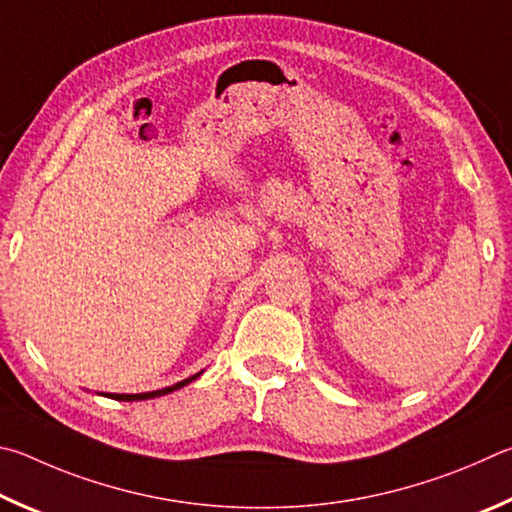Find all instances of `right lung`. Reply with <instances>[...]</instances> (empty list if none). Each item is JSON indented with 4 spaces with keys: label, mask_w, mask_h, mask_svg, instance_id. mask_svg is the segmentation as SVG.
I'll use <instances>...</instances> for the list:
<instances>
[{
    "label": "right lung",
    "mask_w": 512,
    "mask_h": 512,
    "mask_svg": "<svg viewBox=\"0 0 512 512\" xmlns=\"http://www.w3.org/2000/svg\"><path fill=\"white\" fill-rule=\"evenodd\" d=\"M200 375V373H197ZM197 375H191V378H186V380H182V382H177V384H173V387H166V389H159V391H148V393H110V398H114V400H123V402H132V400H148V398H159V396H166V393H170V391H175V389H182L184 384H188V382H193Z\"/></svg>",
    "instance_id": "1"
}]
</instances>
